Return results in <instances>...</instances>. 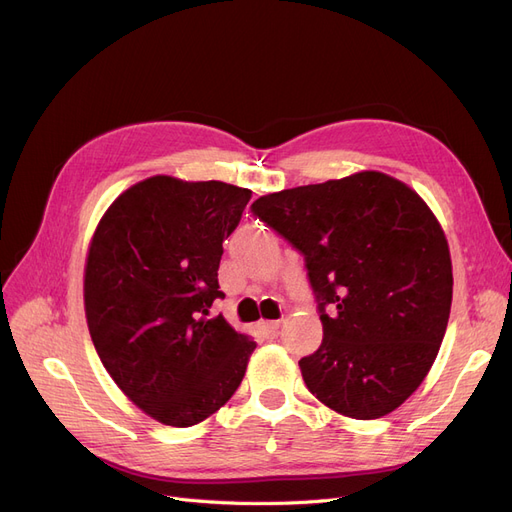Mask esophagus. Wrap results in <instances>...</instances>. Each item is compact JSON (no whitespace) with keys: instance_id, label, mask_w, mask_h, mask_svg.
<instances>
[{"instance_id":"obj_1","label":"esophagus","mask_w":512,"mask_h":512,"mask_svg":"<svg viewBox=\"0 0 512 512\" xmlns=\"http://www.w3.org/2000/svg\"><path fill=\"white\" fill-rule=\"evenodd\" d=\"M280 325H282V320H263V323H261V327L266 329L270 335H276Z\"/></svg>"}]
</instances>
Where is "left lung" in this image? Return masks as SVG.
<instances>
[{
  "label": "left lung",
  "mask_w": 512,
  "mask_h": 512,
  "mask_svg": "<svg viewBox=\"0 0 512 512\" xmlns=\"http://www.w3.org/2000/svg\"><path fill=\"white\" fill-rule=\"evenodd\" d=\"M253 213L306 257L325 335L299 361L308 390L354 420L401 407L437 358L451 310L449 244L430 206L407 183L361 170L266 194Z\"/></svg>",
  "instance_id": "obj_1"
}]
</instances>
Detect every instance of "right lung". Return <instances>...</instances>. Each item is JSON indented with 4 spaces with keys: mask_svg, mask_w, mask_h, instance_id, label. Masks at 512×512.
<instances>
[{
    "mask_svg": "<svg viewBox=\"0 0 512 512\" xmlns=\"http://www.w3.org/2000/svg\"><path fill=\"white\" fill-rule=\"evenodd\" d=\"M253 192L221 181L143 179L109 204L84 266L86 323L111 380L149 418L189 428L240 386L257 344L219 314L223 240Z\"/></svg>",
    "mask_w": 512,
    "mask_h": 512,
    "instance_id": "add662e5",
    "label": "right lung"
}]
</instances>
